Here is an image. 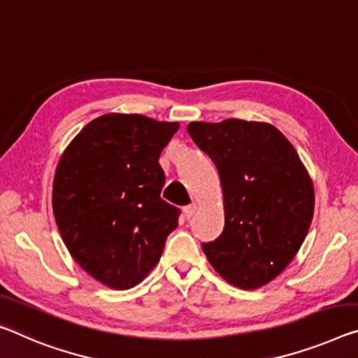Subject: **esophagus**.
I'll use <instances>...</instances> for the list:
<instances>
[{"instance_id":"obj_1","label":"esophagus","mask_w":358,"mask_h":358,"mask_svg":"<svg viewBox=\"0 0 358 358\" xmlns=\"http://www.w3.org/2000/svg\"><path fill=\"white\" fill-rule=\"evenodd\" d=\"M196 212H197V203H191V206L185 207V215H186V218H188V220L194 217Z\"/></svg>"}]
</instances>
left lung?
<instances>
[{"mask_svg":"<svg viewBox=\"0 0 358 358\" xmlns=\"http://www.w3.org/2000/svg\"><path fill=\"white\" fill-rule=\"evenodd\" d=\"M220 173L224 229L203 243L208 263L242 290L274 280L296 257L314 217L315 192L294 146L269 122H189Z\"/></svg>","mask_w":358,"mask_h":358,"instance_id":"left-lung-1","label":"left lung"}]
</instances>
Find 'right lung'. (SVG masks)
Listing matches in <instances>:
<instances>
[{"label": "right lung", "mask_w": 358, "mask_h": 358, "mask_svg": "<svg viewBox=\"0 0 358 358\" xmlns=\"http://www.w3.org/2000/svg\"><path fill=\"white\" fill-rule=\"evenodd\" d=\"M180 129L141 115L108 113L62 152L52 186L57 228L81 268L115 290L132 288L159 263L178 208L161 199L159 156Z\"/></svg>", "instance_id": "right-lung-1"}]
</instances>
